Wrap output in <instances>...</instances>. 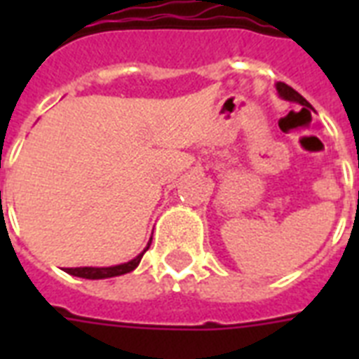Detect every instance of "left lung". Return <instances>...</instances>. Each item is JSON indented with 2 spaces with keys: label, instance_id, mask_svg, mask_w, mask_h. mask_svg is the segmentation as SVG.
<instances>
[{
  "label": "left lung",
  "instance_id": "8db88e82",
  "mask_svg": "<svg viewBox=\"0 0 359 359\" xmlns=\"http://www.w3.org/2000/svg\"><path fill=\"white\" fill-rule=\"evenodd\" d=\"M276 89H278L279 97L285 98V100H289V102H298V104H302V106H307V108H311L306 98L302 97L298 91H294L292 87L287 86V83H281V81H279V83H276Z\"/></svg>",
  "mask_w": 359,
  "mask_h": 359
}]
</instances>
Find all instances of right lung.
Segmentation results:
<instances>
[{
    "mask_svg": "<svg viewBox=\"0 0 359 359\" xmlns=\"http://www.w3.org/2000/svg\"><path fill=\"white\" fill-rule=\"evenodd\" d=\"M149 245H151V242L147 244L145 250L141 251L140 255L135 257V259H132V261H128V262H123V264H117V266L65 268V272L70 273V276H76V278H86V279H106V278H115V276H123V273H128L137 268V264H140V261H141V257H143V253L149 250Z\"/></svg>",
    "mask_w": 359,
    "mask_h": 359,
    "instance_id": "right-lung-1",
    "label": "right lung"
}]
</instances>
